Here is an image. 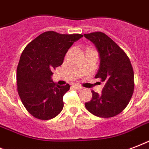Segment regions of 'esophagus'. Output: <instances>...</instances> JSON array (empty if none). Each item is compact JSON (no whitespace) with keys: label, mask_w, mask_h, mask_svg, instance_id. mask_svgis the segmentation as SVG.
Segmentation results:
<instances>
[{"label":"esophagus","mask_w":149,"mask_h":149,"mask_svg":"<svg viewBox=\"0 0 149 149\" xmlns=\"http://www.w3.org/2000/svg\"><path fill=\"white\" fill-rule=\"evenodd\" d=\"M72 86L75 89H77V90H81V89H83V87L80 85H78V84H74V85H72Z\"/></svg>","instance_id":"34e87169"}]
</instances>
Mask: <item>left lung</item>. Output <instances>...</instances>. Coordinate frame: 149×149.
<instances>
[{
	"mask_svg": "<svg viewBox=\"0 0 149 149\" xmlns=\"http://www.w3.org/2000/svg\"><path fill=\"white\" fill-rule=\"evenodd\" d=\"M96 45L100 64L95 78L104 84L101 94L92 91V99L85 104L87 111L100 118H112L122 112L134 93V71L125 51L101 31L85 34Z\"/></svg>",
	"mask_w": 149,
	"mask_h": 149,
	"instance_id": "1",
	"label": "left lung"
}]
</instances>
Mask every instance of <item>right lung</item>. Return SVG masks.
<instances>
[{"label":"right lung","mask_w":149,"mask_h":149,"mask_svg":"<svg viewBox=\"0 0 149 149\" xmlns=\"http://www.w3.org/2000/svg\"><path fill=\"white\" fill-rule=\"evenodd\" d=\"M80 34L64 35L49 31L29 43L17 67V90L22 104L37 119L49 120L63 108V95L70 85H56L52 71L61 65L65 53Z\"/></svg>","instance_id":"obj_1"}]
</instances>
